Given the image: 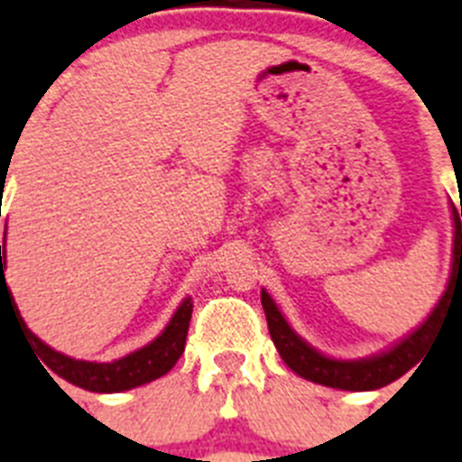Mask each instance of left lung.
I'll return each mask as SVG.
<instances>
[{"label":"left lung","mask_w":462,"mask_h":462,"mask_svg":"<svg viewBox=\"0 0 462 462\" xmlns=\"http://www.w3.org/2000/svg\"><path fill=\"white\" fill-rule=\"evenodd\" d=\"M462 216V207H460ZM460 216L453 207V225H456V237H453V267L451 279L444 291V296L432 310V315L422 321L420 328L411 333L409 338H404L399 345H394L393 350L383 352L371 359H362V362H338L331 356L319 355L312 350L308 343L298 338L293 328L286 324L274 300L267 296L265 291L261 293V303L265 310L267 328L273 336V343L277 345L279 355L286 362L291 371H296L298 375H303L308 381L319 383L327 387H338V390H352V393H362V390H378L383 385H390L397 378L413 369L420 362L422 352L430 345V340L435 338L439 331V319L451 308L453 303L462 300V225Z\"/></svg>","instance_id":"8db88e82"}]
</instances>
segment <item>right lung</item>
<instances>
[{
  "label": "right lung",
  "mask_w": 462,
  "mask_h": 462,
  "mask_svg": "<svg viewBox=\"0 0 462 462\" xmlns=\"http://www.w3.org/2000/svg\"><path fill=\"white\" fill-rule=\"evenodd\" d=\"M2 258H6L4 244L0 246V308L2 296H6L11 303H14L9 286H6V279H4V265H6V263H4ZM15 315H18V310H15ZM189 317H192V300L185 298L183 303H180V308L176 310L173 319L169 321V327L162 331L159 338H154L152 343L141 347V350L122 356L117 362L103 364L81 362V359H72V356H65L60 355V352L51 350L49 345L42 343V340L23 324L21 315H18V319H21L27 340H32L34 350H37L40 359L44 362L46 374L53 371V374L60 375L63 381L72 383V385L77 387H84L88 393H122V390H131V387L145 385V383L154 381V378H162V375L169 374V371L176 366V362L180 359V355H183L185 350ZM44 366H42V369H44Z\"/></svg>",
  "instance_id": "add662e5"
}]
</instances>
